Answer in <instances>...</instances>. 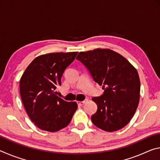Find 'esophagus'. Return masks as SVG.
Instances as JSON below:
<instances>
[{"label": "esophagus", "instance_id": "34e87169", "mask_svg": "<svg viewBox=\"0 0 160 160\" xmlns=\"http://www.w3.org/2000/svg\"><path fill=\"white\" fill-rule=\"evenodd\" d=\"M88 101V100L87 99H85V100H83V101H81V102H78V105H80V106H82V105H83L84 104H85V103Z\"/></svg>", "mask_w": 160, "mask_h": 160}]
</instances>
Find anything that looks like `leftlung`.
<instances>
[{"label":"left lung","instance_id":"left-lung-1","mask_svg":"<svg viewBox=\"0 0 160 160\" xmlns=\"http://www.w3.org/2000/svg\"><path fill=\"white\" fill-rule=\"evenodd\" d=\"M76 59L104 90L101 96L92 98L97 105L91 117L94 125L109 132L123 128L138 106L140 82L136 69L123 56L110 49L80 52Z\"/></svg>","mask_w":160,"mask_h":160}]
</instances>
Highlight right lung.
I'll return each instance as SVG.
<instances>
[{"instance_id":"add662e5","label":"right lung","mask_w":160,"mask_h":160,"mask_svg":"<svg viewBox=\"0 0 160 160\" xmlns=\"http://www.w3.org/2000/svg\"><path fill=\"white\" fill-rule=\"evenodd\" d=\"M78 52L52 53L37 57L27 68L20 81L22 101L27 113L38 128L56 132L66 127L78 108L57 96L65 70Z\"/></svg>"}]
</instances>
